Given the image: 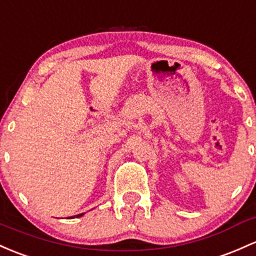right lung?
I'll use <instances>...</instances> for the list:
<instances>
[{
    "label": "right lung",
    "mask_w": 256,
    "mask_h": 256,
    "mask_svg": "<svg viewBox=\"0 0 256 256\" xmlns=\"http://www.w3.org/2000/svg\"><path fill=\"white\" fill-rule=\"evenodd\" d=\"M84 214H78V215H76V218H80V216H82Z\"/></svg>",
    "instance_id": "obj_1"
}]
</instances>
